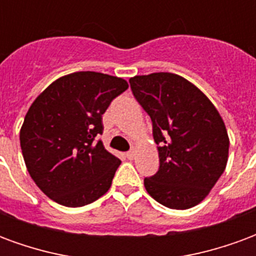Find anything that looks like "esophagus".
<instances>
[{"label":"esophagus","mask_w":256,"mask_h":256,"mask_svg":"<svg viewBox=\"0 0 256 256\" xmlns=\"http://www.w3.org/2000/svg\"><path fill=\"white\" fill-rule=\"evenodd\" d=\"M135 156H136V152H135V150H131V152L126 153V158H128V160H134Z\"/></svg>","instance_id":"obj_1"}]
</instances>
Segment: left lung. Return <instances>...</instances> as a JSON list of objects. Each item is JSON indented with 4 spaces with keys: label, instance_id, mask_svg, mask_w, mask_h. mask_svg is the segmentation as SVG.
I'll use <instances>...</instances> for the list:
<instances>
[{
    "label": "left lung",
    "instance_id": "left-lung-1",
    "mask_svg": "<svg viewBox=\"0 0 256 256\" xmlns=\"http://www.w3.org/2000/svg\"><path fill=\"white\" fill-rule=\"evenodd\" d=\"M136 100L150 116L160 168L144 178L157 202L172 210L200 204L224 174L229 136L220 114L194 84L174 73L130 78Z\"/></svg>",
    "mask_w": 256,
    "mask_h": 256
}]
</instances>
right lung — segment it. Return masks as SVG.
I'll use <instances>...</instances> for the list:
<instances>
[{
  "mask_svg": "<svg viewBox=\"0 0 256 256\" xmlns=\"http://www.w3.org/2000/svg\"><path fill=\"white\" fill-rule=\"evenodd\" d=\"M125 90L124 78L77 72L54 81L32 103L20 128L22 154L50 200L76 208L110 189L121 161L96 138L103 132V113Z\"/></svg>",
  "mask_w": 256,
  "mask_h": 256,
  "instance_id": "1",
  "label": "right lung"
}]
</instances>
